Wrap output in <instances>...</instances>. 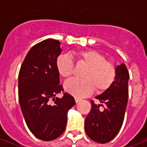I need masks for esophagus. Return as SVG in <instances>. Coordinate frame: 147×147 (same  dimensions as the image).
<instances>
[{"instance_id":"1","label":"esophagus","mask_w":147,"mask_h":147,"mask_svg":"<svg viewBox=\"0 0 147 147\" xmlns=\"http://www.w3.org/2000/svg\"><path fill=\"white\" fill-rule=\"evenodd\" d=\"M75 100H76V103H78L81 100V99H80V98H75Z\"/></svg>"}]
</instances>
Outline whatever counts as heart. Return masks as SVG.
Segmentation results:
<instances>
[{
    "label": "heart",
    "mask_w": 147,
    "mask_h": 147,
    "mask_svg": "<svg viewBox=\"0 0 147 147\" xmlns=\"http://www.w3.org/2000/svg\"><path fill=\"white\" fill-rule=\"evenodd\" d=\"M81 64L87 66L82 74L84 79L71 78L65 83L67 92L77 98H84L93 93L105 92L114 83L116 69L104 55L94 49H87L76 53ZM56 68L63 78H69L74 74L75 67L71 57L61 55L56 59Z\"/></svg>",
    "instance_id": "1"
}]
</instances>
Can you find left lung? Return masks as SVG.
<instances>
[{
  "instance_id": "8db88e82",
  "label": "left lung",
  "mask_w": 147,
  "mask_h": 147,
  "mask_svg": "<svg viewBox=\"0 0 147 147\" xmlns=\"http://www.w3.org/2000/svg\"><path fill=\"white\" fill-rule=\"evenodd\" d=\"M130 76L123 63L116 67V78L113 85L95 97L100 105L91 100L92 109L85 118V130L92 140L106 144L114 139L123 124L128 100V80ZM105 105L104 110L100 105Z\"/></svg>"
}]
</instances>
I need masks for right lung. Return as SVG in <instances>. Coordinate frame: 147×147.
Segmentation results:
<instances>
[{"instance_id":"add662e5","label":"right lung","mask_w":147,"mask_h":147,"mask_svg":"<svg viewBox=\"0 0 147 147\" xmlns=\"http://www.w3.org/2000/svg\"><path fill=\"white\" fill-rule=\"evenodd\" d=\"M61 53L59 41L43 40L30 49L20 69L18 96L22 113L29 130L44 141L56 139L64 132L68 111L76 104L68 93L56 97L64 91L56 68Z\"/></svg>"}]
</instances>
